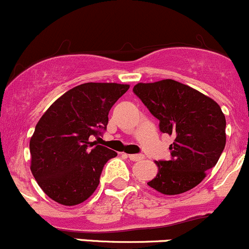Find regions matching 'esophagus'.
Here are the masks:
<instances>
[{"label":"esophagus","instance_id":"1","mask_svg":"<svg viewBox=\"0 0 249 249\" xmlns=\"http://www.w3.org/2000/svg\"><path fill=\"white\" fill-rule=\"evenodd\" d=\"M131 160H144V155H129Z\"/></svg>","mask_w":249,"mask_h":249}]
</instances>
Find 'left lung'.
Here are the masks:
<instances>
[{"label":"left lung","mask_w":249,"mask_h":249,"mask_svg":"<svg viewBox=\"0 0 249 249\" xmlns=\"http://www.w3.org/2000/svg\"><path fill=\"white\" fill-rule=\"evenodd\" d=\"M133 92L173 135L170 160H155L158 173L147 185L164 195L193 189L217 163L226 145V117L220 105L197 89L173 79L138 83Z\"/></svg>","instance_id":"1"}]
</instances>
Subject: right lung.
Segmentation results:
<instances>
[{
    "mask_svg": "<svg viewBox=\"0 0 249 249\" xmlns=\"http://www.w3.org/2000/svg\"><path fill=\"white\" fill-rule=\"evenodd\" d=\"M129 89L126 84H81L42 114L29 142L31 170L49 198L75 206L94 193L104 165L117 152L89 138L106 130L108 112Z\"/></svg>",
    "mask_w": 249,
    "mask_h": 249,
    "instance_id": "right-lung-1",
    "label": "right lung"
}]
</instances>
